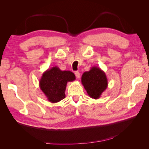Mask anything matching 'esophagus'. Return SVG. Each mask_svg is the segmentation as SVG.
I'll return each mask as SVG.
<instances>
[{"label": "esophagus", "instance_id": "1", "mask_svg": "<svg viewBox=\"0 0 149 149\" xmlns=\"http://www.w3.org/2000/svg\"><path fill=\"white\" fill-rule=\"evenodd\" d=\"M75 75L77 79H79L80 78V73L79 72H75Z\"/></svg>", "mask_w": 149, "mask_h": 149}]
</instances>
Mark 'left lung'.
<instances>
[{
  "instance_id": "obj_1",
  "label": "left lung",
  "mask_w": 149,
  "mask_h": 149,
  "mask_svg": "<svg viewBox=\"0 0 149 149\" xmlns=\"http://www.w3.org/2000/svg\"><path fill=\"white\" fill-rule=\"evenodd\" d=\"M81 83L88 95L94 99H99L108 87L105 72L97 66L92 67L89 71L83 74Z\"/></svg>"
}]
</instances>
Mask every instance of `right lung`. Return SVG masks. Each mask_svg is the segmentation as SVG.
Segmentation results:
<instances>
[{"label":"right lung","instance_id":"add662e5","mask_svg":"<svg viewBox=\"0 0 149 149\" xmlns=\"http://www.w3.org/2000/svg\"><path fill=\"white\" fill-rule=\"evenodd\" d=\"M75 79L73 72L62 71L58 66H54L42 74L39 80V87L49 101L56 103L65 98L67 83Z\"/></svg>","mask_w":149,"mask_h":149}]
</instances>
